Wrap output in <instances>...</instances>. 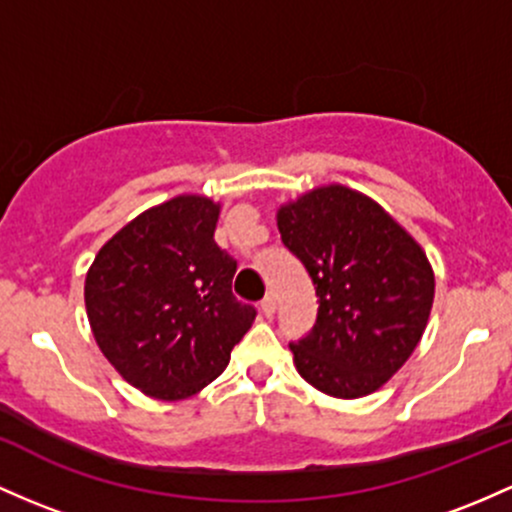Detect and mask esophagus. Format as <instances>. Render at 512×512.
I'll return each mask as SVG.
<instances>
[{
    "label": "esophagus",
    "mask_w": 512,
    "mask_h": 512,
    "mask_svg": "<svg viewBox=\"0 0 512 512\" xmlns=\"http://www.w3.org/2000/svg\"><path fill=\"white\" fill-rule=\"evenodd\" d=\"M274 308H277V299H274V294H267L265 299H262V303H260V311L269 318L274 313Z\"/></svg>",
    "instance_id": "obj_1"
}]
</instances>
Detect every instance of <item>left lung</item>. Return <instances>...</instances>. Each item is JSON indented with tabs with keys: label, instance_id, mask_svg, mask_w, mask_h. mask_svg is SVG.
Returning <instances> with one entry per match:
<instances>
[{
	"label": "left lung",
	"instance_id": "left-lung-1",
	"mask_svg": "<svg viewBox=\"0 0 512 512\" xmlns=\"http://www.w3.org/2000/svg\"><path fill=\"white\" fill-rule=\"evenodd\" d=\"M277 228L318 296L316 325L291 342L296 372L347 401L381 389L428 325L435 272L425 250L372 196L345 184L286 201Z\"/></svg>",
	"mask_w": 512,
	"mask_h": 512
}]
</instances>
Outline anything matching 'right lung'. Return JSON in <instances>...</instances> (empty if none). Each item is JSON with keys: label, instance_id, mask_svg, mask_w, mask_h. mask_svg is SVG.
Returning a JSON list of instances; mask_svg holds the SVG:
<instances>
[{"label": "right lung", "instance_id": "add662e5", "mask_svg": "<svg viewBox=\"0 0 512 512\" xmlns=\"http://www.w3.org/2000/svg\"><path fill=\"white\" fill-rule=\"evenodd\" d=\"M221 204L179 194L111 235L84 279L101 355L145 396L182 401L209 386L255 320L230 291L235 260L216 245Z\"/></svg>", "mask_w": 512, "mask_h": 512}]
</instances>
